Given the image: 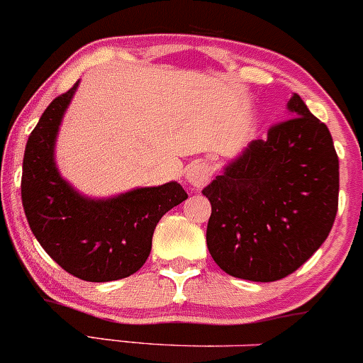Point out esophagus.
Wrapping results in <instances>:
<instances>
[{
  "label": "esophagus",
  "instance_id": "esophagus-1",
  "mask_svg": "<svg viewBox=\"0 0 363 363\" xmlns=\"http://www.w3.org/2000/svg\"><path fill=\"white\" fill-rule=\"evenodd\" d=\"M211 175V167H208L207 163L195 161V163L189 164L188 170H186V181H188V184L193 186L195 189H200L207 184Z\"/></svg>",
  "mask_w": 363,
  "mask_h": 363
}]
</instances>
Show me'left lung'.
<instances>
[{
    "instance_id": "left-lung-1",
    "label": "left lung",
    "mask_w": 363,
    "mask_h": 363,
    "mask_svg": "<svg viewBox=\"0 0 363 363\" xmlns=\"http://www.w3.org/2000/svg\"><path fill=\"white\" fill-rule=\"evenodd\" d=\"M288 116L202 191L212 207L208 252L233 277L270 283L290 276L335 221L339 158L330 131L298 94Z\"/></svg>"
}]
</instances>
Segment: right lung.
Wrapping results in <instances>:
<instances>
[{"mask_svg":"<svg viewBox=\"0 0 363 363\" xmlns=\"http://www.w3.org/2000/svg\"><path fill=\"white\" fill-rule=\"evenodd\" d=\"M77 86L54 98L29 135L21 195L29 228L47 255L79 279L107 283L144 265L158 221L188 195L179 182L104 200L75 191L57 170L54 145Z\"/></svg>","mask_w":363,"mask_h":363,"instance_id":"add662e5","label":"right lung"}]
</instances>
